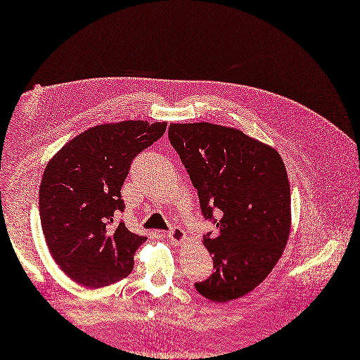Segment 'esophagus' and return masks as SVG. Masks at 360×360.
Instances as JSON below:
<instances>
[{"mask_svg": "<svg viewBox=\"0 0 360 360\" xmlns=\"http://www.w3.org/2000/svg\"><path fill=\"white\" fill-rule=\"evenodd\" d=\"M168 237H169V240H171V242L176 243V245H179V243L186 242L187 234H186V231H184V230H181L180 227H174V229H171V230H169Z\"/></svg>", "mask_w": 360, "mask_h": 360, "instance_id": "esophagus-1", "label": "esophagus"}]
</instances>
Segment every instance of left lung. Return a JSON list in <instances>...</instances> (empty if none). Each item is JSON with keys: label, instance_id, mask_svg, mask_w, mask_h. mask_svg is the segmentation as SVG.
Masks as SVG:
<instances>
[{"label": "left lung", "instance_id": "1", "mask_svg": "<svg viewBox=\"0 0 360 360\" xmlns=\"http://www.w3.org/2000/svg\"><path fill=\"white\" fill-rule=\"evenodd\" d=\"M168 138L198 191L214 274L198 292L224 303L248 295L277 265L292 227L290 183L280 153L238 129L171 123Z\"/></svg>", "mask_w": 360, "mask_h": 360}]
</instances>
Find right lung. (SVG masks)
<instances>
[{"instance_id":"right-lung-1","label":"right lung","mask_w":360,"mask_h":360,"mask_svg":"<svg viewBox=\"0 0 360 360\" xmlns=\"http://www.w3.org/2000/svg\"><path fill=\"white\" fill-rule=\"evenodd\" d=\"M167 123L143 120L99 124L67 142L49 160L39 189L41 226L57 265L73 281L99 288L126 278L145 236L127 230L122 187L139 152Z\"/></svg>"}]
</instances>
